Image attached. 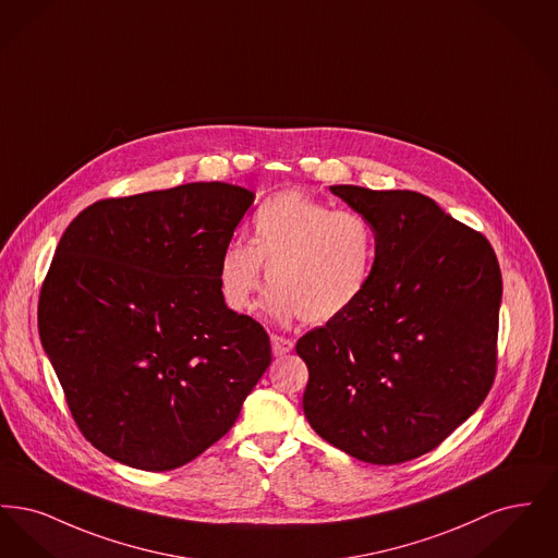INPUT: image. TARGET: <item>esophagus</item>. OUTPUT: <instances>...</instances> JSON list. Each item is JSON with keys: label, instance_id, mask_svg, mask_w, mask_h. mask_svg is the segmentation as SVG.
Masks as SVG:
<instances>
[{"label": "esophagus", "instance_id": "esophagus-1", "mask_svg": "<svg viewBox=\"0 0 558 558\" xmlns=\"http://www.w3.org/2000/svg\"><path fill=\"white\" fill-rule=\"evenodd\" d=\"M292 347H294V343H292L291 339L271 335V351H274V355H287V353H291Z\"/></svg>", "mask_w": 558, "mask_h": 558}]
</instances>
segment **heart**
I'll return each instance as SVG.
<instances>
[{
    "mask_svg": "<svg viewBox=\"0 0 558 558\" xmlns=\"http://www.w3.org/2000/svg\"><path fill=\"white\" fill-rule=\"evenodd\" d=\"M269 314L280 322L326 324L366 294L376 266V234L362 213L335 209L305 192L266 198L251 217V242H230L217 266L223 303L251 312L264 284Z\"/></svg>",
    "mask_w": 558,
    "mask_h": 558,
    "instance_id": "1",
    "label": "heart"
}]
</instances>
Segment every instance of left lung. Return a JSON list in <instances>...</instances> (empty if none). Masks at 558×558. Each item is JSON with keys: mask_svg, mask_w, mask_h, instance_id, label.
I'll use <instances>...</instances> for the list:
<instances>
[{"mask_svg": "<svg viewBox=\"0 0 558 558\" xmlns=\"http://www.w3.org/2000/svg\"><path fill=\"white\" fill-rule=\"evenodd\" d=\"M376 234L366 294L296 341L303 412L322 439L371 464L435 450L487 398L502 274L492 244L412 190L330 186Z\"/></svg>", "mask_w": 558, "mask_h": 558, "instance_id": "obj_1", "label": "left lung"}]
</instances>
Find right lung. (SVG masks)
<instances>
[{"label": "right lung", "mask_w": 558, "mask_h": 558, "mask_svg": "<svg viewBox=\"0 0 558 558\" xmlns=\"http://www.w3.org/2000/svg\"><path fill=\"white\" fill-rule=\"evenodd\" d=\"M255 194L194 182L98 201L58 242L39 335L83 437L142 471L184 466L239 418L271 362L217 266Z\"/></svg>", "instance_id": "1"}]
</instances>
